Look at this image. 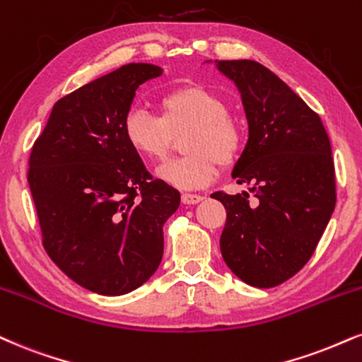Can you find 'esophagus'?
Wrapping results in <instances>:
<instances>
[{
    "instance_id": "esophagus-1",
    "label": "esophagus",
    "mask_w": 362,
    "mask_h": 362,
    "mask_svg": "<svg viewBox=\"0 0 362 362\" xmlns=\"http://www.w3.org/2000/svg\"><path fill=\"white\" fill-rule=\"evenodd\" d=\"M204 197L202 195H197V194H182V202L184 204H199L200 200H202Z\"/></svg>"
}]
</instances>
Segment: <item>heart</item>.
<instances>
[{
	"instance_id": "b5f03b06",
	"label": "heart",
	"mask_w": 362,
	"mask_h": 362,
	"mask_svg": "<svg viewBox=\"0 0 362 362\" xmlns=\"http://www.w3.org/2000/svg\"><path fill=\"white\" fill-rule=\"evenodd\" d=\"M162 116L133 110L123 121L128 145L138 155L163 160L173 136L189 129L184 139L185 156L168 160L156 170L165 184L182 190L202 189L223 167L236 163L245 148V132L236 117L228 115V104L219 94L204 86L178 87L160 99Z\"/></svg>"
}]
</instances>
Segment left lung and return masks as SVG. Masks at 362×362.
<instances>
[{"label":"left lung","instance_id":"8db88e82","mask_svg":"<svg viewBox=\"0 0 362 362\" xmlns=\"http://www.w3.org/2000/svg\"><path fill=\"white\" fill-rule=\"evenodd\" d=\"M216 67L236 84L250 128L233 170L250 192L211 195L228 212L221 252L247 285L272 288L305 267L334 212L330 141L319 115L264 65L216 60Z\"/></svg>","mask_w":362,"mask_h":362}]
</instances>
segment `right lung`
Returning <instances> with one entry per match:
<instances>
[{
    "instance_id": "right-lung-1",
    "label": "right lung",
    "mask_w": 362,
    "mask_h": 362,
    "mask_svg": "<svg viewBox=\"0 0 362 362\" xmlns=\"http://www.w3.org/2000/svg\"><path fill=\"white\" fill-rule=\"evenodd\" d=\"M153 64H126L54 104L32 148L28 184L43 247L77 285L99 295L129 293L163 256V224L180 194L151 180L126 141L123 121Z\"/></svg>"
}]
</instances>
